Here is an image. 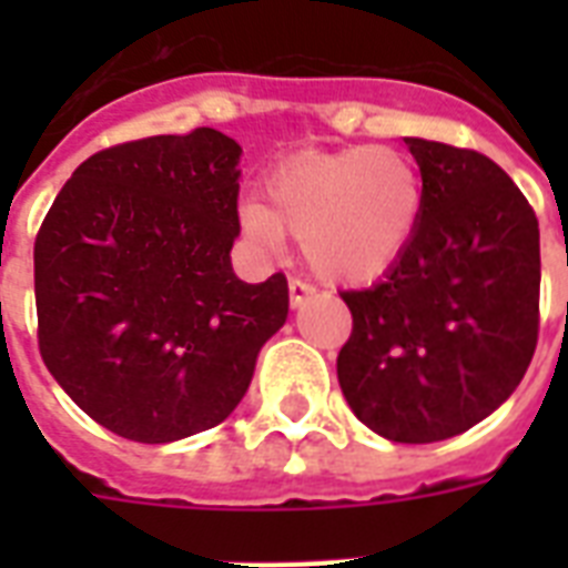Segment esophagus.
Masks as SVG:
<instances>
[{
	"instance_id": "esophagus-1",
	"label": "esophagus",
	"mask_w": 568,
	"mask_h": 568,
	"mask_svg": "<svg viewBox=\"0 0 568 568\" xmlns=\"http://www.w3.org/2000/svg\"><path fill=\"white\" fill-rule=\"evenodd\" d=\"M315 292H318V288H315L310 280H301V276H292V280H288V297H292L294 310H297V306H303L306 301H312V297H315Z\"/></svg>"
}]
</instances>
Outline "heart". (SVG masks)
<instances>
[{"label":"heart","mask_w":568,"mask_h":568,"mask_svg":"<svg viewBox=\"0 0 568 568\" xmlns=\"http://www.w3.org/2000/svg\"><path fill=\"white\" fill-rule=\"evenodd\" d=\"M422 214L424 182L413 155L365 144L276 164L265 205H241V226L265 247L292 235L321 276L365 283L400 258Z\"/></svg>","instance_id":"obj_1"}]
</instances>
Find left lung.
Returning <instances> with one entry per match:
<instances>
[{
  "label": "left lung",
  "mask_w": 568,
  "mask_h": 568,
  "mask_svg": "<svg viewBox=\"0 0 568 568\" xmlns=\"http://www.w3.org/2000/svg\"><path fill=\"white\" fill-rule=\"evenodd\" d=\"M424 214L368 288L342 292L354 329L338 386L356 418L406 445L475 427L513 395L539 336V223L477 150L406 138Z\"/></svg>",
  "instance_id": "1"
}]
</instances>
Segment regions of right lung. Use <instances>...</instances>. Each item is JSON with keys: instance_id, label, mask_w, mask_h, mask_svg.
I'll return each instance as SVG.
<instances>
[{"instance_id": "right-lung-1", "label": "right lung", "mask_w": 568, "mask_h": 568, "mask_svg": "<svg viewBox=\"0 0 568 568\" xmlns=\"http://www.w3.org/2000/svg\"><path fill=\"white\" fill-rule=\"evenodd\" d=\"M241 146L217 129L109 146L58 191L34 239L38 347L105 430L162 445L239 406L288 283H241Z\"/></svg>"}]
</instances>
